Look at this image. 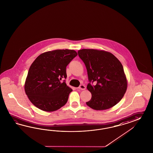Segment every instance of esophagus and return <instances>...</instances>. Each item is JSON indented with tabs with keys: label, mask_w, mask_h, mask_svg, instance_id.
Masks as SVG:
<instances>
[{
	"label": "esophagus",
	"mask_w": 153,
	"mask_h": 153,
	"mask_svg": "<svg viewBox=\"0 0 153 153\" xmlns=\"http://www.w3.org/2000/svg\"><path fill=\"white\" fill-rule=\"evenodd\" d=\"M78 88L79 89V90H84L86 89V86H85L84 85H80V86L78 87Z\"/></svg>",
	"instance_id": "obj_1"
}]
</instances>
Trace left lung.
<instances>
[{"mask_svg":"<svg viewBox=\"0 0 153 153\" xmlns=\"http://www.w3.org/2000/svg\"><path fill=\"white\" fill-rule=\"evenodd\" d=\"M79 57L87 69L90 82L87 88L92 97L87 106L96 110H104L114 106L124 97L128 81L123 66L111 53L103 50H79Z\"/></svg>","mask_w":153,"mask_h":153,"instance_id":"8db88e82","label":"left lung"}]
</instances>
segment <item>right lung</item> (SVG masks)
<instances>
[{
	"label": "right lung",
	"mask_w": 153,
	"mask_h": 153,
	"mask_svg": "<svg viewBox=\"0 0 153 153\" xmlns=\"http://www.w3.org/2000/svg\"><path fill=\"white\" fill-rule=\"evenodd\" d=\"M77 55L73 50H56L38 56L29 68L25 92L33 105L47 112L56 111L67 102L72 88L66 79V66Z\"/></svg>",
	"instance_id": "add662e5"
}]
</instances>
